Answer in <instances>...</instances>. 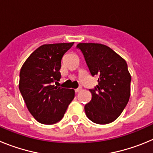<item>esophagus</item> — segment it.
I'll return each mask as SVG.
<instances>
[{
	"mask_svg": "<svg viewBox=\"0 0 153 153\" xmlns=\"http://www.w3.org/2000/svg\"><path fill=\"white\" fill-rule=\"evenodd\" d=\"M81 89H82V88H81V87H79V88L76 89V90H75V92H76V93H78V92H79V91H80V90H81Z\"/></svg>",
	"mask_w": 153,
	"mask_h": 153,
	"instance_id": "obj_1",
	"label": "esophagus"
}]
</instances>
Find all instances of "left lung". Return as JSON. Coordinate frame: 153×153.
<instances>
[{"mask_svg":"<svg viewBox=\"0 0 153 153\" xmlns=\"http://www.w3.org/2000/svg\"><path fill=\"white\" fill-rule=\"evenodd\" d=\"M76 48L83 53L91 75L98 77L97 86L90 89L91 100L84 106L86 117L95 123H110L122 113L130 97L126 62L103 44L81 43Z\"/></svg>","mask_w":153,"mask_h":153,"instance_id":"left-lung-1","label":"left lung"}]
</instances>
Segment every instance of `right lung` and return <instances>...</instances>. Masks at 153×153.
<instances>
[{"instance_id": "right-lung-1", "label": "right lung", "mask_w": 153, "mask_h": 153, "mask_svg": "<svg viewBox=\"0 0 153 153\" xmlns=\"http://www.w3.org/2000/svg\"><path fill=\"white\" fill-rule=\"evenodd\" d=\"M73 45L61 43L40 46L21 67L19 90L29 112L40 123L59 122L74 100L73 89L53 84L61 78L62 57Z\"/></svg>"}]
</instances>
